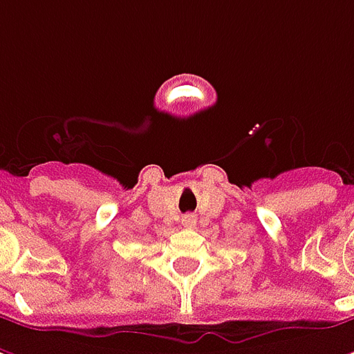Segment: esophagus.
I'll use <instances>...</instances> for the list:
<instances>
[{
  "instance_id": "esophagus-1",
  "label": "esophagus",
  "mask_w": 354,
  "mask_h": 354,
  "mask_svg": "<svg viewBox=\"0 0 354 354\" xmlns=\"http://www.w3.org/2000/svg\"><path fill=\"white\" fill-rule=\"evenodd\" d=\"M195 223H197V216L192 214V212L182 216V225H185V227H193Z\"/></svg>"
}]
</instances>
